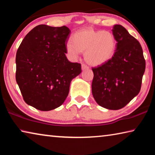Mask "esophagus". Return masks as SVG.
<instances>
[{
	"mask_svg": "<svg viewBox=\"0 0 155 155\" xmlns=\"http://www.w3.org/2000/svg\"><path fill=\"white\" fill-rule=\"evenodd\" d=\"M81 68H82V70H86V69H89V66H87V65L84 64H83L82 65H81Z\"/></svg>",
	"mask_w": 155,
	"mask_h": 155,
	"instance_id": "esophagus-1",
	"label": "esophagus"
}]
</instances>
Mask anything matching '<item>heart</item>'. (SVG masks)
Segmentation results:
<instances>
[{"label": "heart", "mask_w": 155, "mask_h": 155, "mask_svg": "<svg viewBox=\"0 0 155 155\" xmlns=\"http://www.w3.org/2000/svg\"><path fill=\"white\" fill-rule=\"evenodd\" d=\"M116 48L114 36L109 31H96L86 28L76 32L72 41H68L66 53L70 59H77L81 52H85V61L92 65H100L114 56Z\"/></svg>", "instance_id": "obj_1"}]
</instances>
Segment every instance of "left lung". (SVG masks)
Segmentation results:
<instances>
[{
  "instance_id": "obj_1",
  "label": "left lung",
  "mask_w": 155,
  "mask_h": 155,
  "mask_svg": "<svg viewBox=\"0 0 155 155\" xmlns=\"http://www.w3.org/2000/svg\"><path fill=\"white\" fill-rule=\"evenodd\" d=\"M112 31L116 50L108 61L92 68L91 90L100 106L117 110L140 92L146 61L140 42L124 27L115 25Z\"/></svg>"
}]
</instances>
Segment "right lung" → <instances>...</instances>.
<instances>
[{
  "label": "right lung",
  "mask_w": 155,
  "mask_h": 155,
  "mask_svg": "<svg viewBox=\"0 0 155 155\" xmlns=\"http://www.w3.org/2000/svg\"><path fill=\"white\" fill-rule=\"evenodd\" d=\"M70 34L65 26L40 25L21 42L15 57V79L28 105L47 111L64 103L71 81L81 72V64L70 62L65 56Z\"/></svg>",
  "instance_id": "1"
}]
</instances>
